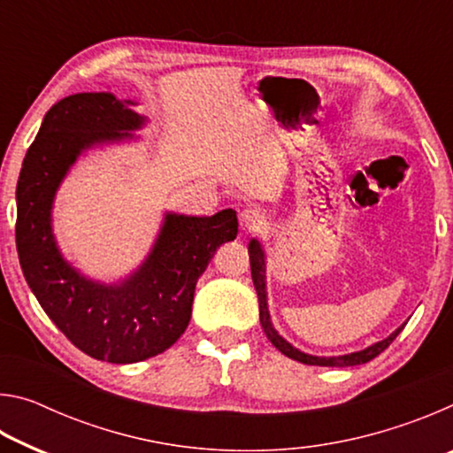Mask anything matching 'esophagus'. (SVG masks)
<instances>
[{
  "instance_id": "esophagus-1",
  "label": "esophagus",
  "mask_w": 453,
  "mask_h": 453,
  "mask_svg": "<svg viewBox=\"0 0 453 453\" xmlns=\"http://www.w3.org/2000/svg\"><path fill=\"white\" fill-rule=\"evenodd\" d=\"M240 224L245 232H259V229L265 226V216L256 208L243 210L240 213Z\"/></svg>"
}]
</instances>
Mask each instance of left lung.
Segmentation results:
<instances>
[{
	"instance_id": "obj_1",
	"label": "left lung",
	"mask_w": 453,
	"mask_h": 453,
	"mask_svg": "<svg viewBox=\"0 0 453 453\" xmlns=\"http://www.w3.org/2000/svg\"><path fill=\"white\" fill-rule=\"evenodd\" d=\"M248 251H250V265H251V280H254V286L257 291V302H259V321H262V327L267 335V340H270L275 348H278L283 356H288L291 359H296V362H302V364H308V365H327V367H346V365H359V364H365L373 359L375 356H380L383 349H386L389 343H392L397 334L402 332V327H397L395 332L386 337V340H381L378 343H373V346L365 348L362 351H356V354H348V356H337V357H318V356H310V354H303V351L296 349L294 346H289V343L283 340V337L275 332L272 321H270V311H267V302H265V264H264V251L259 248V243L256 240H251L248 245Z\"/></svg>"
}]
</instances>
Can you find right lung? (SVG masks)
Wrapping results in <instances>:
<instances>
[{"label": "right lung", "instance_id": "right-lung-1", "mask_svg": "<svg viewBox=\"0 0 453 453\" xmlns=\"http://www.w3.org/2000/svg\"><path fill=\"white\" fill-rule=\"evenodd\" d=\"M111 91L67 96L50 107L18 180L15 243L37 302L75 348L110 364L162 354L186 332L199 275L221 243L235 240L237 216L170 213L140 272L121 286H99L61 259L50 226L59 181L83 150L121 140L143 118Z\"/></svg>", "mask_w": 453, "mask_h": 453}]
</instances>
